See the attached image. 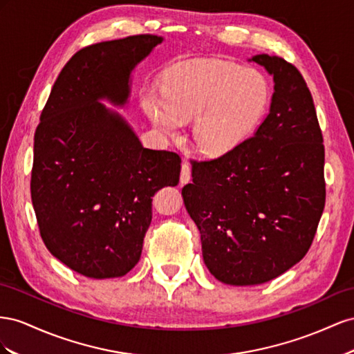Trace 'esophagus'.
<instances>
[{
    "label": "esophagus",
    "instance_id": "34e87169",
    "mask_svg": "<svg viewBox=\"0 0 354 354\" xmlns=\"http://www.w3.org/2000/svg\"><path fill=\"white\" fill-rule=\"evenodd\" d=\"M189 179H191V167L187 161H184L183 167H180V184H187Z\"/></svg>",
    "mask_w": 354,
    "mask_h": 354
}]
</instances>
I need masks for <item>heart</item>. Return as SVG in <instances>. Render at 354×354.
<instances>
[{
  "label": "heart",
  "instance_id": "heart-1",
  "mask_svg": "<svg viewBox=\"0 0 354 354\" xmlns=\"http://www.w3.org/2000/svg\"><path fill=\"white\" fill-rule=\"evenodd\" d=\"M268 83L255 69L225 60H194L167 75L161 95L147 93L142 106L153 124L170 138L193 118L191 138L200 153L222 156L255 129L268 104Z\"/></svg>",
  "mask_w": 354,
  "mask_h": 354
}]
</instances>
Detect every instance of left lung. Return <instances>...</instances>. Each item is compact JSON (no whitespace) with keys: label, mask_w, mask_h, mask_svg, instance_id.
Masks as SVG:
<instances>
[{"label":"left lung","mask_w":354,"mask_h":354,"mask_svg":"<svg viewBox=\"0 0 354 354\" xmlns=\"http://www.w3.org/2000/svg\"><path fill=\"white\" fill-rule=\"evenodd\" d=\"M274 80L270 113L254 136L209 161H191L184 203L201 254L219 281L261 285L306 257L326 198L325 147L315 104L299 71L257 55Z\"/></svg>","instance_id":"1"}]
</instances>
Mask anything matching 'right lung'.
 <instances>
[{
    "label": "right lung",
    "mask_w": 354,
    "mask_h": 354,
    "mask_svg": "<svg viewBox=\"0 0 354 354\" xmlns=\"http://www.w3.org/2000/svg\"><path fill=\"white\" fill-rule=\"evenodd\" d=\"M163 38L87 46L53 84L34 136L31 198L50 254L92 279L121 277L142 254L153 197L179 183L180 158L148 149L100 100L124 106L130 74Z\"/></svg>",
    "instance_id": "obj_1"
}]
</instances>
